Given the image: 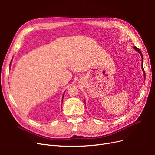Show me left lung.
I'll use <instances>...</instances> for the list:
<instances>
[{
    "mask_svg": "<svg viewBox=\"0 0 155 155\" xmlns=\"http://www.w3.org/2000/svg\"><path fill=\"white\" fill-rule=\"evenodd\" d=\"M134 48L136 50H137V51H138V52L140 53V54L141 55L142 58V64H143V55H142V52H141V51H140V49L138 48L137 47V46H134ZM142 70H143V72H144V69H143V64H142ZM144 75H145V74H144Z\"/></svg>",
    "mask_w": 155,
    "mask_h": 155,
    "instance_id": "8db88e82",
    "label": "left lung"
}]
</instances>
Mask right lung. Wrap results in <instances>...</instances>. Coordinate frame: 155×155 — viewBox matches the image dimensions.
<instances>
[{"label": "right lung", "instance_id": "add662e5", "mask_svg": "<svg viewBox=\"0 0 155 155\" xmlns=\"http://www.w3.org/2000/svg\"><path fill=\"white\" fill-rule=\"evenodd\" d=\"M63 97H64V95L63 96V99H62V101H63Z\"/></svg>", "mask_w": 155, "mask_h": 155}]
</instances>
